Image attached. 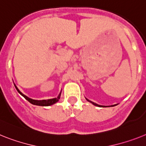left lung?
I'll list each match as a JSON object with an SVG mask.
<instances>
[{"label":"left lung","instance_id":"8db88e82","mask_svg":"<svg viewBox=\"0 0 146 146\" xmlns=\"http://www.w3.org/2000/svg\"><path fill=\"white\" fill-rule=\"evenodd\" d=\"M87 100H88V102H91L92 104L94 105H95V106H98V107H109V106H103V105H98V104L95 103V102H93L90 101V100H88V99H86ZM115 105H111V107H113V106H115Z\"/></svg>","mask_w":146,"mask_h":146}]
</instances>
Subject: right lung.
Here are the masks:
<instances>
[{
    "label": "right lung",
    "mask_w": 146,
    "mask_h": 146,
    "mask_svg": "<svg viewBox=\"0 0 146 146\" xmlns=\"http://www.w3.org/2000/svg\"><path fill=\"white\" fill-rule=\"evenodd\" d=\"M15 87L16 88V90H18V92L19 94L21 95V96H24L26 100H27L28 102H29L30 103L33 104V105H39V106H50V105H52L53 104H55L56 102L59 100L60 99V96H61V93L59 94V95L58 96V97L54 98V99H50V100H33V99H30V98L27 97V96H25L24 94H23L20 90H18V88H17L16 85L15 84Z\"/></svg>",
    "instance_id": "1"
}]
</instances>
